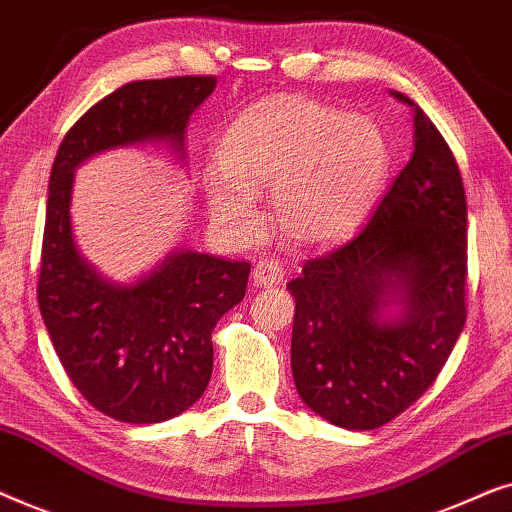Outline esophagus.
Masks as SVG:
<instances>
[{
  "mask_svg": "<svg viewBox=\"0 0 512 512\" xmlns=\"http://www.w3.org/2000/svg\"><path fill=\"white\" fill-rule=\"evenodd\" d=\"M284 279V265L277 258H258L254 265V282L258 286H275Z\"/></svg>",
  "mask_w": 512,
  "mask_h": 512,
  "instance_id": "obj_1",
  "label": "esophagus"
}]
</instances>
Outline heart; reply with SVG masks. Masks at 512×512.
<instances>
[{
  "instance_id": "obj_1",
  "label": "heart",
  "mask_w": 512,
  "mask_h": 512,
  "mask_svg": "<svg viewBox=\"0 0 512 512\" xmlns=\"http://www.w3.org/2000/svg\"><path fill=\"white\" fill-rule=\"evenodd\" d=\"M209 209L235 233L261 226L258 191L275 188L277 226L293 242L324 244L359 226L387 186L391 144L366 116L307 97H272L230 125Z\"/></svg>"
}]
</instances>
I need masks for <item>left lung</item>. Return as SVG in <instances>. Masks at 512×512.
<instances>
[{"mask_svg":"<svg viewBox=\"0 0 512 512\" xmlns=\"http://www.w3.org/2000/svg\"><path fill=\"white\" fill-rule=\"evenodd\" d=\"M415 109V153L345 242L310 256L286 284L296 298L291 370L310 410L368 431L436 382L466 321V193L457 160ZM398 297L404 317L380 322Z\"/></svg>","mask_w":512,"mask_h":512,"instance_id":"1","label":"left lung"}]
</instances>
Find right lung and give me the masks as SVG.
I'll return each mask as SVG.
<instances>
[{"label": "right lung", "instance_id": "right-lung-1", "mask_svg": "<svg viewBox=\"0 0 512 512\" xmlns=\"http://www.w3.org/2000/svg\"><path fill=\"white\" fill-rule=\"evenodd\" d=\"M216 76L125 83L62 139L48 184L37 298L55 354L79 394L125 424L177 417L207 389L212 331L247 291L251 265L177 251L137 284H111L76 251L69 223L74 167L95 153L165 139L184 151L188 118Z\"/></svg>", "mask_w": 512, "mask_h": 512}]
</instances>
